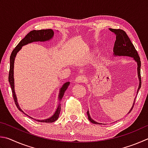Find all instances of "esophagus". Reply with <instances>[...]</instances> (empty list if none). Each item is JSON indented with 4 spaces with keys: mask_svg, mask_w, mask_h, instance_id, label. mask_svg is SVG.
Returning <instances> with one entry per match:
<instances>
[{
    "mask_svg": "<svg viewBox=\"0 0 148 148\" xmlns=\"http://www.w3.org/2000/svg\"><path fill=\"white\" fill-rule=\"evenodd\" d=\"M86 80H87V79H86V77L85 76H82V75H81V76H77L76 78V82L77 83H84L86 82Z\"/></svg>",
    "mask_w": 148,
    "mask_h": 148,
    "instance_id": "obj_1",
    "label": "esophagus"
}]
</instances>
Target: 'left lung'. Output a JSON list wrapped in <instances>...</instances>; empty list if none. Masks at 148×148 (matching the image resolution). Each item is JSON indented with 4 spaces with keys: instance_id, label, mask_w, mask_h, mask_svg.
Returning <instances> with one entry per match:
<instances>
[{
    "instance_id": "1",
    "label": "left lung",
    "mask_w": 148,
    "mask_h": 148,
    "mask_svg": "<svg viewBox=\"0 0 148 148\" xmlns=\"http://www.w3.org/2000/svg\"><path fill=\"white\" fill-rule=\"evenodd\" d=\"M109 30L112 32V33H114L116 35V41L114 42V48H113V52L115 56H130V57L133 58L136 62H137V71H138V76L139 78V86L138 88L137 93L140 89V88L141 87V76H140V66H141V62L140 60V57L138 54V52L135 49V47L131 42V40L129 38L127 35L126 34L125 32L123 31L122 29H113V28H109ZM136 100V97L135 98V101H134L133 105L132 106V108L129 112V113H130V112L132 111V109L135 105ZM87 116L88 119L91 122L95 124H99V123L94 121L92 119H91L89 112L87 111Z\"/></svg>"
}]
</instances>
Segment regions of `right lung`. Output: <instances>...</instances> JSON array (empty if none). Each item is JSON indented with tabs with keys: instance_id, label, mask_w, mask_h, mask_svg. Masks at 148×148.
Returning a JSON list of instances; mask_svg holds the SVG:
<instances>
[{
	"instance_id": "1",
	"label": "right lung",
	"mask_w": 148,
	"mask_h": 148,
	"mask_svg": "<svg viewBox=\"0 0 148 148\" xmlns=\"http://www.w3.org/2000/svg\"><path fill=\"white\" fill-rule=\"evenodd\" d=\"M53 36V32L52 29H40V30H32L29 32V33L26 35L25 37V38L23 39L21 41L19 42L16 47L13 49L12 51V53H11L10 56V71H9V76H8V81L10 82V84L11 86V88H12V95H13V100H14L16 106L19 110L20 111L23 112L24 114H25L24 112L22 109L20 108V107L18 106L17 101V98H16V95L15 93L14 90V79H13V67H14V60L16 56L17 53L19 51L23 46L25 45H27L28 43H30L34 41H48L50 39H52V37ZM70 84L69 82H66L61 88L60 92V96H59V98H60V100H61V98H63L64 95V93H65V91L67 89V88L69 87V85ZM61 111V104L59 105L57 110L55 112V113L53 114L52 117L49 118V119H45V120H36L37 122H47V123H51L55 122L56 120H57L59 118V114L60 113ZM26 116H28L27 114H25ZM32 119H34L33 118L29 116Z\"/></svg>"
}]
</instances>
